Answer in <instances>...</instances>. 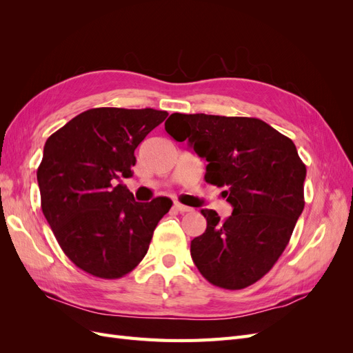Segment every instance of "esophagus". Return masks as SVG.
Instances as JSON below:
<instances>
[{
  "instance_id": "esophagus-1",
  "label": "esophagus",
  "mask_w": 353,
  "mask_h": 353,
  "mask_svg": "<svg viewBox=\"0 0 353 353\" xmlns=\"http://www.w3.org/2000/svg\"><path fill=\"white\" fill-rule=\"evenodd\" d=\"M174 209H175V210H178V212H181V213H185V212H191V210H193V209L188 208V206L181 205V203H175V205H174Z\"/></svg>"
}]
</instances>
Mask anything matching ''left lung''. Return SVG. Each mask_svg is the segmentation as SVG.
I'll use <instances>...</instances> for the list:
<instances>
[{"label":"left lung","mask_w":353,"mask_h":353,"mask_svg":"<svg viewBox=\"0 0 353 353\" xmlns=\"http://www.w3.org/2000/svg\"><path fill=\"white\" fill-rule=\"evenodd\" d=\"M165 130L206 160V183L225 187L232 206L225 221L201 209L208 227L190 248L197 270L228 290L252 285L279 261L305 208L294 143L256 117L172 113Z\"/></svg>","instance_id":"obj_1"}]
</instances>
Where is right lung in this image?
I'll use <instances>...</instances> for the list:
<instances>
[{
	"instance_id": "1",
	"label": "right lung",
	"mask_w": 353,
	"mask_h": 353,
	"mask_svg": "<svg viewBox=\"0 0 353 353\" xmlns=\"http://www.w3.org/2000/svg\"><path fill=\"white\" fill-rule=\"evenodd\" d=\"M168 112L90 109L52 134L37 170L42 213L68 258L94 276L121 279L143 261L172 200L135 201L122 184Z\"/></svg>"
}]
</instances>
